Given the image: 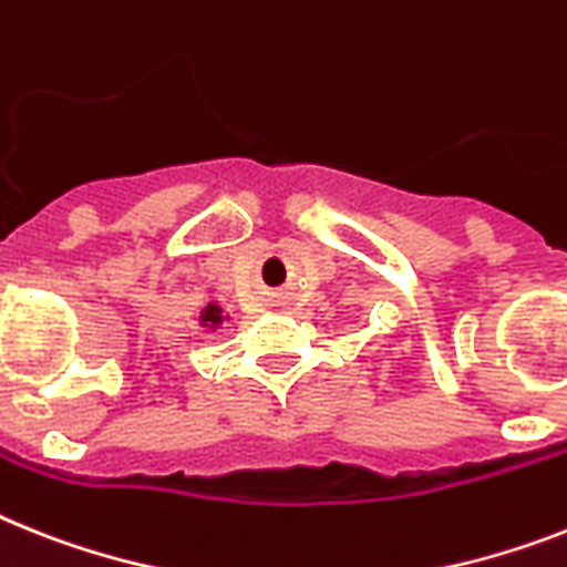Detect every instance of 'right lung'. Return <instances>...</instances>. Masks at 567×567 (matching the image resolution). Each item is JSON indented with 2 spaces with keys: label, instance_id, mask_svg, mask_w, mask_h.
<instances>
[{
  "label": "right lung",
  "instance_id": "add662e5",
  "mask_svg": "<svg viewBox=\"0 0 567 567\" xmlns=\"http://www.w3.org/2000/svg\"><path fill=\"white\" fill-rule=\"evenodd\" d=\"M221 320H225V311H221V306H216V302H210V306L202 311V326L204 328L221 326Z\"/></svg>",
  "mask_w": 567,
  "mask_h": 567
}]
</instances>
